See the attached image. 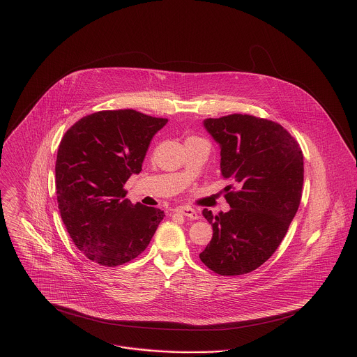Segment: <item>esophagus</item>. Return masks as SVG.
<instances>
[{"label":"esophagus","mask_w":357,"mask_h":357,"mask_svg":"<svg viewBox=\"0 0 357 357\" xmlns=\"http://www.w3.org/2000/svg\"><path fill=\"white\" fill-rule=\"evenodd\" d=\"M178 211H179L181 214L186 215L187 218H191V220H198V218H199L198 211H197L195 208L190 207V206H181V207L178 208Z\"/></svg>","instance_id":"34e87169"}]
</instances>
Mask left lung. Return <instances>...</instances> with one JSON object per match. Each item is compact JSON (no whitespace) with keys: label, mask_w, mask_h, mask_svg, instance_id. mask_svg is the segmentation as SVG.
<instances>
[{"label":"left lung","mask_w":357,"mask_h":357,"mask_svg":"<svg viewBox=\"0 0 357 357\" xmlns=\"http://www.w3.org/2000/svg\"><path fill=\"white\" fill-rule=\"evenodd\" d=\"M204 128L220 143L227 213L204 218L213 238L199 255L221 275L253 272L280 246L303 195L304 156L298 142L278 123L233 114L206 119Z\"/></svg>","instance_id":"8db88e82"}]
</instances>
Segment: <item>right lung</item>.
<instances>
[{
  "mask_svg": "<svg viewBox=\"0 0 357 357\" xmlns=\"http://www.w3.org/2000/svg\"><path fill=\"white\" fill-rule=\"evenodd\" d=\"M169 120L135 109L99 111L63 136L56 159V195L61 220L83 255L119 266L142 255L165 213L131 204L124 185L142 163L153 136Z\"/></svg>",
  "mask_w": 357,
  "mask_h": 357,
  "instance_id": "obj_1",
  "label": "right lung"
}]
</instances>
